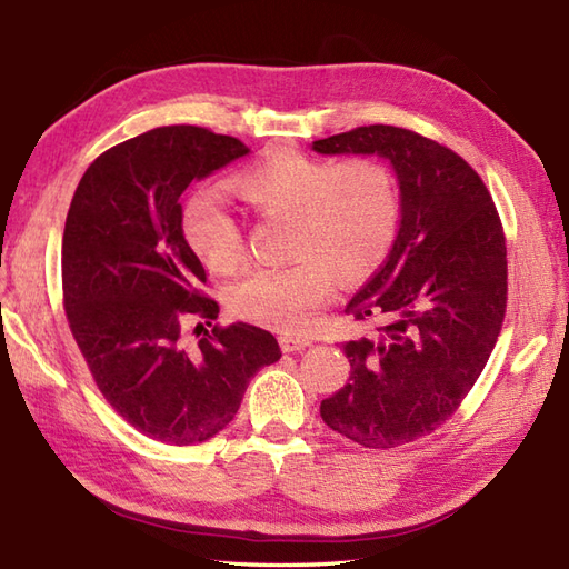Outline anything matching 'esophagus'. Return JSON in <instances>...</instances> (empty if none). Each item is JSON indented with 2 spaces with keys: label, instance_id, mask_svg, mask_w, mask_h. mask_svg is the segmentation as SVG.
Masks as SVG:
<instances>
[{
  "label": "esophagus",
  "instance_id": "1",
  "mask_svg": "<svg viewBox=\"0 0 569 569\" xmlns=\"http://www.w3.org/2000/svg\"><path fill=\"white\" fill-rule=\"evenodd\" d=\"M280 345L284 352H299V350H307L311 348V340L309 338H295V336H282Z\"/></svg>",
  "mask_w": 569,
  "mask_h": 569
}]
</instances>
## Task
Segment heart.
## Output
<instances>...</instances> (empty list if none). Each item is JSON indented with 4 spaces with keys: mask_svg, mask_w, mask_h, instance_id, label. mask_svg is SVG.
I'll return each instance as SVG.
<instances>
[{
    "mask_svg": "<svg viewBox=\"0 0 569 569\" xmlns=\"http://www.w3.org/2000/svg\"><path fill=\"white\" fill-rule=\"evenodd\" d=\"M233 188L262 219H289L282 268H253L227 292L229 309L260 326L303 332L330 299L336 274L357 284L389 258L400 227V188L377 157L342 161L277 151L233 176ZM183 237L207 268L237 270L246 258L239 217L217 190L186 200Z\"/></svg>",
    "mask_w": 569,
    "mask_h": 569,
    "instance_id": "b5f03b06",
    "label": "heart"
}]
</instances>
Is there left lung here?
I'll return each instance as SVG.
<instances>
[{
  "label": "left lung",
  "mask_w": 569,
  "mask_h": 569,
  "mask_svg": "<svg viewBox=\"0 0 569 569\" xmlns=\"http://www.w3.org/2000/svg\"><path fill=\"white\" fill-rule=\"evenodd\" d=\"M321 154H379L400 186V231L386 266L345 313L377 321L342 345L350 381L321 418L367 449L432 435L459 410L507 313V243L490 190L449 147L393 124L316 140Z\"/></svg>",
  "instance_id": "1"
}]
</instances>
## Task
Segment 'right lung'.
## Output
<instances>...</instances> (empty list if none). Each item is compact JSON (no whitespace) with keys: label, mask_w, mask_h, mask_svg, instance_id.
Listing matches in <instances>:
<instances>
[{"label":"right lung","mask_w":569,"mask_h":569,"mask_svg":"<svg viewBox=\"0 0 569 569\" xmlns=\"http://www.w3.org/2000/svg\"><path fill=\"white\" fill-rule=\"evenodd\" d=\"M248 147L169 124L110 147L81 176L62 237V303L99 391L137 432L173 447L219 435L248 381L282 357L268 330L212 325L219 303L180 224V196ZM188 327L203 329L196 349Z\"/></svg>","instance_id":"obj_1"}]
</instances>
